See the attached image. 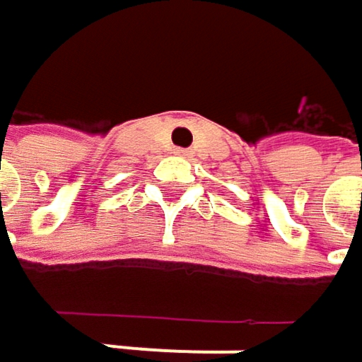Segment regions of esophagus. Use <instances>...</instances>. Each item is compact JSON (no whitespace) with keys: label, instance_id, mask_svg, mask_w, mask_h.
<instances>
[{"label":"esophagus","instance_id":"esophagus-1","mask_svg":"<svg viewBox=\"0 0 362 362\" xmlns=\"http://www.w3.org/2000/svg\"><path fill=\"white\" fill-rule=\"evenodd\" d=\"M176 153H178V155H186V151H182V148H176Z\"/></svg>","mask_w":362,"mask_h":362}]
</instances>
